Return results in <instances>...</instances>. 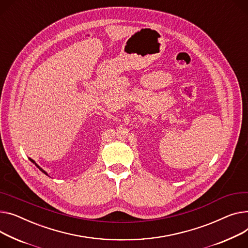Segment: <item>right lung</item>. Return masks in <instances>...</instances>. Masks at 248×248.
I'll return each mask as SVG.
<instances>
[{
  "label": "right lung",
  "mask_w": 248,
  "mask_h": 248,
  "mask_svg": "<svg viewBox=\"0 0 248 248\" xmlns=\"http://www.w3.org/2000/svg\"><path fill=\"white\" fill-rule=\"evenodd\" d=\"M30 160H31V162H32V163H35V166H36V167H37V168H38V169H39V170H41V171H42V172H44V173H45V174H46V175H47V173H46V171H45V170H43V169H42V168H40V167H39V166H38V164H37V163H36V162H35V160H34V159H31V158H30Z\"/></svg>",
  "instance_id": "obj_1"
}]
</instances>
